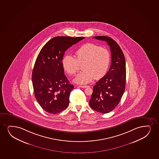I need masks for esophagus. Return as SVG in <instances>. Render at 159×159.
Wrapping results in <instances>:
<instances>
[{
	"mask_svg": "<svg viewBox=\"0 0 159 159\" xmlns=\"http://www.w3.org/2000/svg\"><path fill=\"white\" fill-rule=\"evenodd\" d=\"M79 87L82 88H86L87 87H88L89 86H87V85H79Z\"/></svg>",
	"mask_w": 159,
	"mask_h": 159,
	"instance_id": "1",
	"label": "esophagus"
}]
</instances>
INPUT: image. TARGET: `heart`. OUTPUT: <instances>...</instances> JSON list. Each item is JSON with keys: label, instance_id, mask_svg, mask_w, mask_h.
I'll list each match as a JSON object with an SVG mask.
<instances>
[{"label": "heart", "instance_id": "heart-1", "mask_svg": "<svg viewBox=\"0 0 159 159\" xmlns=\"http://www.w3.org/2000/svg\"><path fill=\"white\" fill-rule=\"evenodd\" d=\"M76 58L66 55L62 60L64 70L70 75L76 74L80 65L83 64V71L74 79L76 83L85 84L90 82L94 78L98 80L106 74L110 63V53L105 48L88 43L83 45L75 53Z\"/></svg>", "mask_w": 159, "mask_h": 159}]
</instances>
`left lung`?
<instances>
[{
	"mask_svg": "<svg viewBox=\"0 0 159 159\" xmlns=\"http://www.w3.org/2000/svg\"><path fill=\"white\" fill-rule=\"evenodd\" d=\"M93 38L107 42L110 47L112 57L109 71L93 87L89 105L98 112L107 113L118 105L125 91V57L118 44L110 37L97 36Z\"/></svg>",
	"mask_w": 159,
	"mask_h": 159,
	"instance_id": "obj_1",
	"label": "left lung"
}]
</instances>
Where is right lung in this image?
Segmentation results:
<instances>
[{"label": "right lung", "instance_id": "obj_1", "mask_svg": "<svg viewBox=\"0 0 159 159\" xmlns=\"http://www.w3.org/2000/svg\"><path fill=\"white\" fill-rule=\"evenodd\" d=\"M84 37L56 36L49 41L36 58L32 80L34 95L47 112L55 115L68 107L74 85L64 75L62 66L64 52Z\"/></svg>", "mask_w": 159, "mask_h": 159}]
</instances>
